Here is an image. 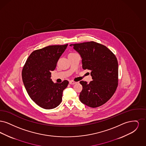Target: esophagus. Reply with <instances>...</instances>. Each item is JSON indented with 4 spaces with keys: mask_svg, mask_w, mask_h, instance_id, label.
<instances>
[{
    "mask_svg": "<svg viewBox=\"0 0 146 146\" xmlns=\"http://www.w3.org/2000/svg\"><path fill=\"white\" fill-rule=\"evenodd\" d=\"M70 85H74V84H76V82H74V81H73V80H70Z\"/></svg>",
    "mask_w": 146,
    "mask_h": 146,
    "instance_id": "34e87169",
    "label": "esophagus"
}]
</instances>
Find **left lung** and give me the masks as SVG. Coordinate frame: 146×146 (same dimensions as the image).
I'll return each instance as SVG.
<instances>
[{"instance_id": "1", "label": "left lung", "mask_w": 146, "mask_h": 146, "mask_svg": "<svg viewBox=\"0 0 146 146\" xmlns=\"http://www.w3.org/2000/svg\"><path fill=\"white\" fill-rule=\"evenodd\" d=\"M82 58L84 70H90L92 80L81 81L80 101L96 108L106 103L114 95L118 85V63L115 55L104 45L95 42L70 44Z\"/></svg>"}]
</instances>
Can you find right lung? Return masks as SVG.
Masks as SVG:
<instances>
[{
  "label": "right lung",
  "instance_id": "1",
  "mask_svg": "<svg viewBox=\"0 0 146 146\" xmlns=\"http://www.w3.org/2000/svg\"><path fill=\"white\" fill-rule=\"evenodd\" d=\"M68 44L50 45L33 51L25 63L22 77L28 95L39 107L46 110L56 108L62 101L63 91L68 81L54 83L51 79V71Z\"/></svg>",
  "mask_w": 146,
  "mask_h": 146
}]
</instances>
